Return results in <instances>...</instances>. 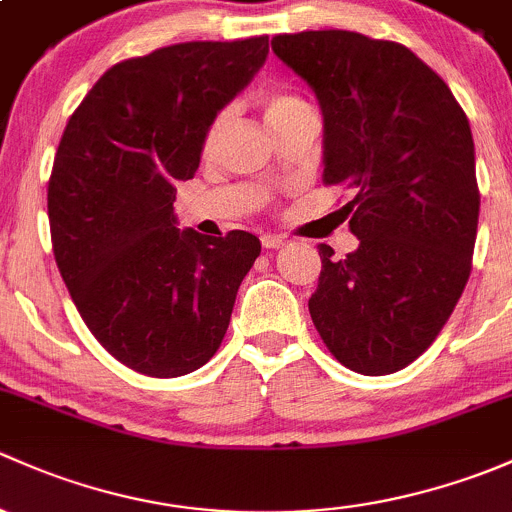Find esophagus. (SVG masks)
<instances>
[{"instance_id": "esophagus-1", "label": "esophagus", "mask_w": 512, "mask_h": 512, "mask_svg": "<svg viewBox=\"0 0 512 512\" xmlns=\"http://www.w3.org/2000/svg\"><path fill=\"white\" fill-rule=\"evenodd\" d=\"M283 244H286V236H281V234H263L261 236L263 249H281Z\"/></svg>"}]
</instances>
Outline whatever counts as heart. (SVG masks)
Masks as SVG:
<instances>
[{
	"label": "heart",
	"instance_id": "obj_1",
	"mask_svg": "<svg viewBox=\"0 0 512 512\" xmlns=\"http://www.w3.org/2000/svg\"><path fill=\"white\" fill-rule=\"evenodd\" d=\"M310 105L305 103L303 98L295 96V93H286V91H278V93H268L266 98H263V115H266V123H276V120L281 118H288V115L293 113H300V110H308ZM224 125H226V115L221 113L217 120L212 123V128H209L207 133V140H204V147L207 150H212L214 145H217L221 133H224Z\"/></svg>",
	"mask_w": 512,
	"mask_h": 512
}]
</instances>
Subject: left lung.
I'll return each mask as SVG.
<instances>
[{"label": "left lung", "instance_id": "obj_1", "mask_svg": "<svg viewBox=\"0 0 512 512\" xmlns=\"http://www.w3.org/2000/svg\"><path fill=\"white\" fill-rule=\"evenodd\" d=\"M271 46L323 110L325 184L355 189L342 209L360 246L342 261L318 246L310 318L347 370H404L471 276L481 209L471 125L439 73L402 44L328 29L278 34Z\"/></svg>", "mask_w": 512, "mask_h": 512}]
</instances>
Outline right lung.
<instances>
[{"label":"right lung","mask_w":512,"mask_h":512,"mask_svg":"<svg viewBox=\"0 0 512 512\" xmlns=\"http://www.w3.org/2000/svg\"><path fill=\"white\" fill-rule=\"evenodd\" d=\"M266 56L268 36H254L120 61L63 130L49 179L61 278L100 345L147 377H182L212 360L261 254L249 231H179L172 204L217 113Z\"/></svg>","instance_id":"right-lung-1"}]
</instances>
